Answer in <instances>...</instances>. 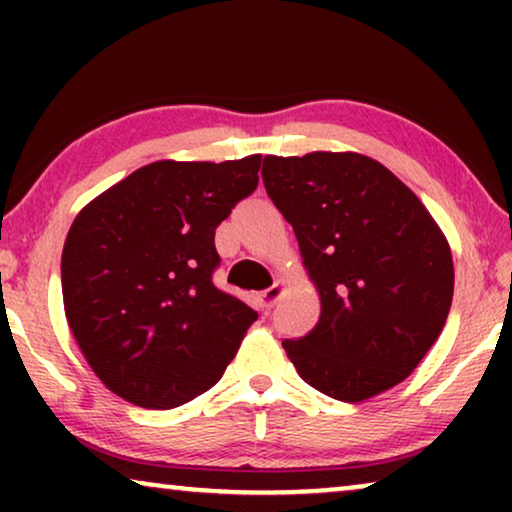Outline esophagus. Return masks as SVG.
<instances>
[{
  "label": "esophagus",
  "mask_w": 512,
  "mask_h": 512,
  "mask_svg": "<svg viewBox=\"0 0 512 512\" xmlns=\"http://www.w3.org/2000/svg\"><path fill=\"white\" fill-rule=\"evenodd\" d=\"M282 291H284V284L282 282H275V284L270 286V289L261 291V296H258V303H261L263 310H270V307L279 300V296H282Z\"/></svg>",
  "instance_id": "1"
}]
</instances>
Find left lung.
Instances as JSON below:
<instances>
[{
  "label": "left lung",
  "mask_w": 512,
  "mask_h": 512,
  "mask_svg": "<svg viewBox=\"0 0 512 512\" xmlns=\"http://www.w3.org/2000/svg\"><path fill=\"white\" fill-rule=\"evenodd\" d=\"M261 174L321 296L317 326L282 342L298 375L345 403L396 387L450 314L445 235L401 179L361 153L265 156Z\"/></svg>",
  "instance_id": "obj_1"
}]
</instances>
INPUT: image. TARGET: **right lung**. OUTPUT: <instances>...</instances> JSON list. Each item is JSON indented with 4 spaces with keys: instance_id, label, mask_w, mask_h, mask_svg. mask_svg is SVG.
I'll return each mask as SVG.
<instances>
[{
    "instance_id": "obj_1",
    "label": "right lung",
    "mask_w": 512,
    "mask_h": 512,
    "mask_svg": "<svg viewBox=\"0 0 512 512\" xmlns=\"http://www.w3.org/2000/svg\"><path fill=\"white\" fill-rule=\"evenodd\" d=\"M261 156L139 167L76 216L62 249L65 314L83 356L132 405L212 389L258 319L214 286V233L258 186Z\"/></svg>"
}]
</instances>
